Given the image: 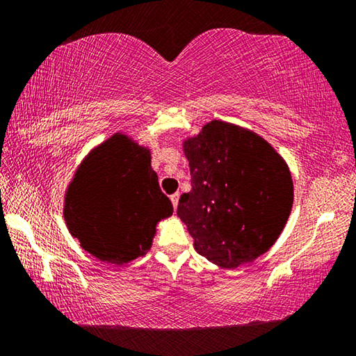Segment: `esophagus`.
Instances as JSON below:
<instances>
[{"instance_id": "esophagus-1", "label": "esophagus", "mask_w": 356, "mask_h": 356, "mask_svg": "<svg viewBox=\"0 0 356 356\" xmlns=\"http://www.w3.org/2000/svg\"><path fill=\"white\" fill-rule=\"evenodd\" d=\"M179 197H180L179 193H174V195L171 196V201H172L174 209H177V206H179Z\"/></svg>"}]
</instances>
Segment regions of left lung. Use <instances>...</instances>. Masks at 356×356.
<instances>
[{
	"instance_id": "obj_1",
	"label": "left lung",
	"mask_w": 356,
	"mask_h": 356,
	"mask_svg": "<svg viewBox=\"0 0 356 356\" xmlns=\"http://www.w3.org/2000/svg\"><path fill=\"white\" fill-rule=\"evenodd\" d=\"M191 191L177 216L195 250L222 268L256 261L281 236L292 212L293 182L286 160L256 131L210 120L182 141Z\"/></svg>"
}]
</instances>
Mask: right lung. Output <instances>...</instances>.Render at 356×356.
<instances>
[{
  "label": "right lung",
  "mask_w": 356,
  "mask_h": 356,
  "mask_svg": "<svg viewBox=\"0 0 356 356\" xmlns=\"http://www.w3.org/2000/svg\"><path fill=\"white\" fill-rule=\"evenodd\" d=\"M63 215L84 251L124 265L150 250L156 225L172 215V204L150 166V149L114 134L78 165Z\"/></svg>",
  "instance_id": "add662e5"
}]
</instances>
